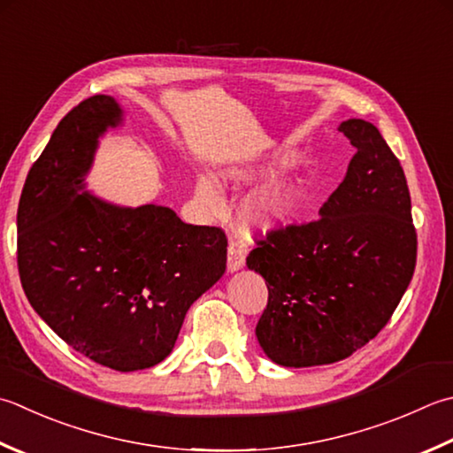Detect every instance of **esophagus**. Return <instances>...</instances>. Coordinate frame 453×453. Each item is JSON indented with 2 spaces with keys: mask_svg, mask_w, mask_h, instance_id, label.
Masks as SVG:
<instances>
[{
  "mask_svg": "<svg viewBox=\"0 0 453 453\" xmlns=\"http://www.w3.org/2000/svg\"><path fill=\"white\" fill-rule=\"evenodd\" d=\"M245 265V251L243 247L239 245L237 242H232L227 247V271L235 273Z\"/></svg>",
  "mask_w": 453,
  "mask_h": 453,
  "instance_id": "obj_1",
  "label": "esophagus"
}]
</instances>
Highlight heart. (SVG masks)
I'll use <instances>...</instances> for the list:
<instances>
[{
  "instance_id": "obj_1",
  "label": "heart",
  "mask_w": 453,
  "mask_h": 453,
  "mask_svg": "<svg viewBox=\"0 0 453 453\" xmlns=\"http://www.w3.org/2000/svg\"><path fill=\"white\" fill-rule=\"evenodd\" d=\"M296 163V155L280 150L257 165H237L224 171L227 180L243 182L259 176L274 174L280 168ZM194 196L202 208L214 211L219 208L221 196L208 173H198L194 179ZM306 206V188L295 179H274L255 188L239 206V219L247 229L257 232H274L292 224Z\"/></svg>"
}]
</instances>
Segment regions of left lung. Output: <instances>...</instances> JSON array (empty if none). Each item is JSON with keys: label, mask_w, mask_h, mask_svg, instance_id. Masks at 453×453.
Returning <instances> with one entry per match:
<instances>
[{"label": "left lung", "mask_w": 453, "mask_h": 453, "mask_svg": "<svg viewBox=\"0 0 453 453\" xmlns=\"http://www.w3.org/2000/svg\"><path fill=\"white\" fill-rule=\"evenodd\" d=\"M357 149L320 219L271 232L247 257L267 282L255 327L282 367L349 357L383 330L416 265L411 192L398 158L365 119L338 127Z\"/></svg>", "instance_id": "8db88e82"}]
</instances>
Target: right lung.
<instances>
[{
    "label": "right lung",
    "mask_w": 453,
    "mask_h": 453,
    "mask_svg": "<svg viewBox=\"0 0 453 453\" xmlns=\"http://www.w3.org/2000/svg\"><path fill=\"white\" fill-rule=\"evenodd\" d=\"M121 123L111 96L88 97L62 118L23 186L17 265L31 306L58 338L127 373L173 351L188 308L226 273L227 239L166 206H118L86 190L100 137Z\"/></svg>",
    "instance_id": "1"
}]
</instances>
